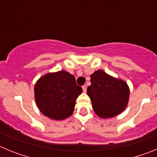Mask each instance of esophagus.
Listing matches in <instances>:
<instances>
[{
    "label": "esophagus",
    "instance_id": "1",
    "mask_svg": "<svg viewBox=\"0 0 157 157\" xmlns=\"http://www.w3.org/2000/svg\"><path fill=\"white\" fill-rule=\"evenodd\" d=\"M86 89H87V86L86 85H83L82 86L83 92H86Z\"/></svg>",
    "mask_w": 157,
    "mask_h": 157
}]
</instances>
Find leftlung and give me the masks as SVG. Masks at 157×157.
I'll list each match as a JSON object with an SVG mask.
<instances>
[{
    "mask_svg": "<svg viewBox=\"0 0 157 157\" xmlns=\"http://www.w3.org/2000/svg\"><path fill=\"white\" fill-rule=\"evenodd\" d=\"M90 77L91 85L87 88V94L96 114L101 118H110L123 112L130 94L127 83L101 70L95 71Z\"/></svg>",
    "mask_w": 157,
    "mask_h": 157,
    "instance_id": "left-lung-1",
    "label": "left lung"
}]
</instances>
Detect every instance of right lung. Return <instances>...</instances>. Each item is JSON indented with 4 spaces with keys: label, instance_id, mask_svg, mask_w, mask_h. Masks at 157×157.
I'll list each match as a JSON object with an SVG mask.
<instances>
[{
    "label": "right lung",
    "instance_id": "1",
    "mask_svg": "<svg viewBox=\"0 0 157 157\" xmlns=\"http://www.w3.org/2000/svg\"><path fill=\"white\" fill-rule=\"evenodd\" d=\"M82 93L75 76L65 71L45 75L34 87L37 108L45 116L56 120L71 116L76 99Z\"/></svg>",
    "mask_w": 157,
    "mask_h": 157
}]
</instances>
